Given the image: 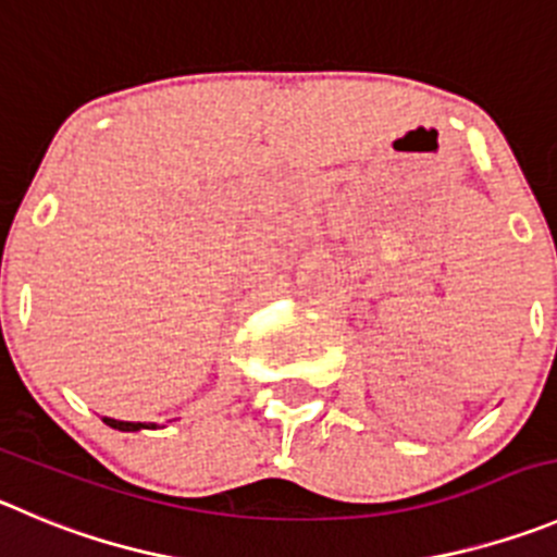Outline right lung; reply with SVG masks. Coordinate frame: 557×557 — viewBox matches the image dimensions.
I'll return each instance as SVG.
<instances>
[{
  "label": "right lung",
  "mask_w": 557,
  "mask_h": 557,
  "mask_svg": "<svg viewBox=\"0 0 557 557\" xmlns=\"http://www.w3.org/2000/svg\"><path fill=\"white\" fill-rule=\"evenodd\" d=\"M103 423L112 425L117 431H143V429H156V423H132V420H114V418H103Z\"/></svg>",
  "instance_id": "right-lung-1"
}]
</instances>
